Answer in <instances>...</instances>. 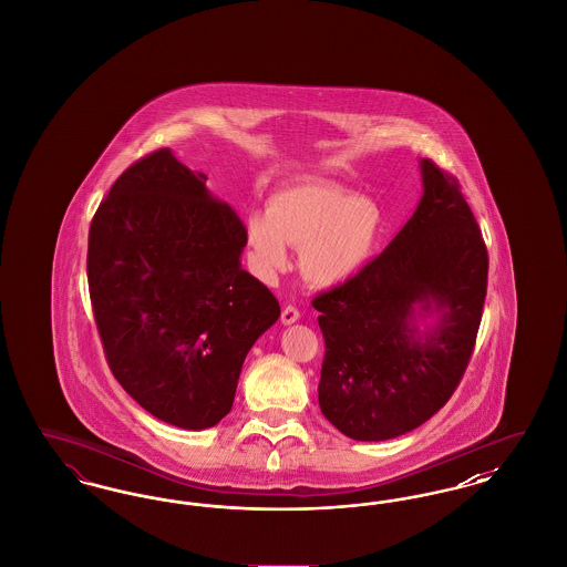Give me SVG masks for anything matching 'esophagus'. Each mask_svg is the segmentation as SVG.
Wrapping results in <instances>:
<instances>
[{
    "label": "esophagus",
    "instance_id": "1",
    "mask_svg": "<svg viewBox=\"0 0 567 567\" xmlns=\"http://www.w3.org/2000/svg\"><path fill=\"white\" fill-rule=\"evenodd\" d=\"M280 321H282V324H291L299 321V310H297L296 306H285L282 315H280Z\"/></svg>",
    "mask_w": 567,
    "mask_h": 567
}]
</instances>
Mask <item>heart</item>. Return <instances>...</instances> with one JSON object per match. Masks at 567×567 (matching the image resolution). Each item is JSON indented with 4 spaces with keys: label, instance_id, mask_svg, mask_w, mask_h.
Instances as JSON below:
<instances>
[{
    "label": "heart",
    "instance_id": "b5f03b06",
    "mask_svg": "<svg viewBox=\"0 0 567 567\" xmlns=\"http://www.w3.org/2000/svg\"><path fill=\"white\" fill-rule=\"evenodd\" d=\"M384 215L374 199L331 183H296L274 190L266 215L244 218L250 266L261 280L289 268L287 246L299 248V270L315 287H340L377 255Z\"/></svg>",
    "mask_w": 567,
    "mask_h": 567
}]
</instances>
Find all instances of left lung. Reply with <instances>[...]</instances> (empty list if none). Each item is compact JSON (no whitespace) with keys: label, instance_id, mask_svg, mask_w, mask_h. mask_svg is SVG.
I'll return each instance as SVG.
<instances>
[{"label":"left lung","instance_id":"8db88e82","mask_svg":"<svg viewBox=\"0 0 567 567\" xmlns=\"http://www.w3.org/2000/svg\"><path fill=\"white\" fill-rule=\"evenodd\" d=\"M423 197L349 282L312 299L323 331L319 405L361 442L416 430L451 400L483 319L488 255L457 178L421 159ZM436 315L419 332L415 315Z\"/></svg>","mask_w":567,"mask_h":567}]
</instances>
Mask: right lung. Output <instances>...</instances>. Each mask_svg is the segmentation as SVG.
<instances>
[{
	"mask_svg": "<svg viewBox=\"0 0 567 567\" xmlns=\"http://www.w3.org/2000/svg\"><path fill=\"white\" fill-rule=\"evenodd\" d=\"M169 148L130 165L89 229L86 278L110 370L146 412L208 430L234 405L244 357L280 317L243 270L244 223Z\"/></svg>",
	"mask_w": 567,
	"mask_h": 567,
	"instance_id": "add662e5",
	"label": "right lung"
}]
</instances>
